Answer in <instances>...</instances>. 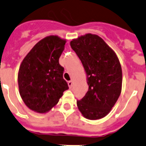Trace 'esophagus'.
Here are the masks:
<instances>
[{
    "mask_svg": "<svg viewBox=\"0 0 146 146\" xmlns=\"http://www.w3.org/2000/svg\"><path fill=\"white\" fill-rule=\"evenodd\" d=\"M68 85H69V88H72V86H73V82H72V81L68 82Z\"/></svg>",
    "mask_w": 146,
    "mask_h": 146,
    "instance_id": "esophagus-1",
    "label": "esophagus"
}]
</instances>
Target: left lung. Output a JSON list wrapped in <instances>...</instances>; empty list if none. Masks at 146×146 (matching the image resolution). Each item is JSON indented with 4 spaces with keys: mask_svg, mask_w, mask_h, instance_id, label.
I'll list each match as a JSON object with an SVG mask.
<instances>
[{
    "mask_svg": "<svg viewBox=\"0 0 146 146\" xmlns=\"http://www.w3.org/2000/svg\"><path fill=\"white\" fill-rule=\"evenodd\" d=\"M81 60L89 89L77 108L85 118L99 120L109 113L120 97L123 74L115 52L96 34H87L71 41Z\"/></svg>",
    "mask_w": 146,
    "mask_h": 146,
    "instance_id": "8db88e82",
    "label": "left lung"
}]
</instances>
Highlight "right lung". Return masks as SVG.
<instances>
[{
  "mask_svg": "<svg viewBox=\"0 0 146 146\" xmlns=\"http://www.w3.org/2000/svg\"><path fill=\"white\" fill-rule=\"evenodd\" d=\"M66 39L51 35L40 40L22 61L18 73L19 93L25 105L38 113L48 112L59 102L68 84L59 59Z\"/></svg>",
  "mask_w": 146,
  "mask_h": 146,
  "instance_id": "add662e5",
  "label": "right lung"
}]
</instances>
